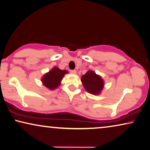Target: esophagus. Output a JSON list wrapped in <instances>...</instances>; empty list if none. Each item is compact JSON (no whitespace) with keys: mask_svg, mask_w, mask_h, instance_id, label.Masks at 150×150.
Listing matches in <instances>:
<instances>
[{"mask_svg":"<svg viewBox=\"0 0 150 150\" xmlns=\"http://www.w3.org/2000/svg\"><path fill=\"white\" fill-rule=\"evenodd\" d=\"M71 74L75 75V74H76V73H77V71H76L75 70H71Z\"/></svg>","mask_w":150,"mask_h":150,"instance_id":"obj_1","label":"esophagus"}]
</instances>
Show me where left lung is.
Returning <instances> with one entry per match:
<instances>
[{"label":"left lung","instance_id":"1","mask_svg":"<svg viewBox=\"0 0 150 150\" xmlns=\"http://www.w3.org/2000/svg\"><path fill=\"white\" fill-rule=\"evenodd\" d=\"M81 81L85 89L93 95H100L104 87V79L92 70L82 75Z\"/></svg>","mask_w":150,"mask_h":150}]
</instances>
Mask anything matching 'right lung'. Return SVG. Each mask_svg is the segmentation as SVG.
Masks as SVG:
<instances>
[{
	"label": "right lung",
	"mask_w": 150,
	"mask_h": 150,
	"mask_svg": "<svg viewBox=\"0 0 150 150\" xmlns=\"http://www.w3.org/2000/svg\"><path fill=\"white\" fill-rule=\"evenodd\" d=\"M68 73L67 71L61 70L57 67H54L42 76L41 81L46 88L50 90H54L59 88L64 75Z\"/></svg>",
	"instance_id": "right-lung-1"
}]
</instances>
